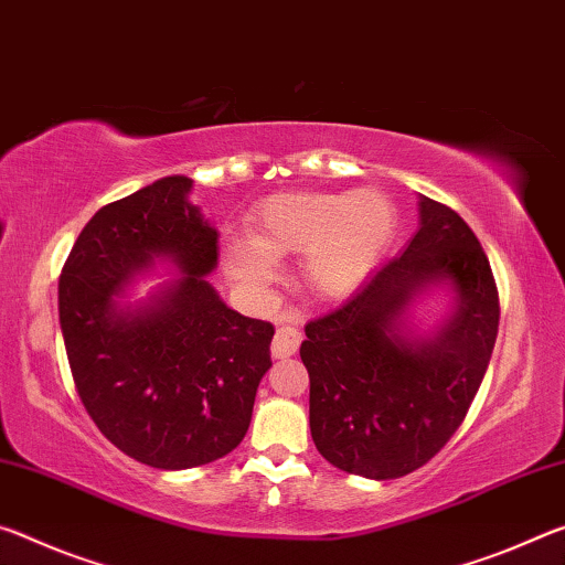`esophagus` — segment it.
Wrapping results in <instances>:
<instances>
[{
	"label": "esophagus",
	"mask_w": 565,
	"mask_h": 565,
	"mask_svg": "<svg viewBox=\"0 0 565 565\" xmlns=\"http://www.w3.org/2000/svg\"><path fill=\"white\" fill-rule=\"evenodd\" d=\"M302 343V332L292 326H282L277 328L275 338H273V358L282 360L298 353V348Z\"/></svg>",
	"instance_id": "esophagus-1"
}]
</instances>
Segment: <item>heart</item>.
<instances>
[{"label": "heart", "instance_id": "1", "mask_svg": "<svg viewBox=\"0 0 565 565\" xmlns=\"http://www.w3.org/2000/svg\"><path fill=\"white\" fill-rule=\"evenodd\" d=\"M395 207L381 190L280 192L249 217L247 243H233L225 267L239 288L265 292L277 265L305 255L302 282L316 298L338 300L360 288L395 235Z\"/></svg>", "mask_w": 565, "mask_h": 565}]
</instances>
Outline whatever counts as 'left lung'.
I'll use <instances>...</instances> for the list:
<instances>
[{"label": "left lung", "instance_id": "8db88e82", "mask_svg": "<svg viewBox=\"0 0 565 565\" xmlns=\"http://www.w3.org/2000/svg\"><path fill=\"white\" fill-rule=\"evenodd\" d=\"M418 233L328 316L305 326L310 433L353 476L391 480L428 463L473 403L498 335V290L463 217L420 195ZM430 289L454 295L436 329L412 328Z\"/></svg>", "mask_w": 565, "mask_h": 565}]
</instances>
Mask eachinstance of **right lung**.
Listing matches in <instances>:
<instances>
[{
    "label": "right lung",
    "mask_w": 565,
    "mask_h": 565,
    "mask_svg": "<svg viewBox=\"0 0 565 565\" xmlns=\"http://www.w3.org/2000/svg\"><path fill=\"white\" fill-rule=\"evenodd\" d=\"M162 178L95 212L60 277V326L74 385L109 443L160 470L205 466L239 446L270 370V322L227 308L207 275L217 230ZM173 277L145 301L128 285Z\"/></svg>",
    "instance_id": "obj_1"
}]
</instances>
